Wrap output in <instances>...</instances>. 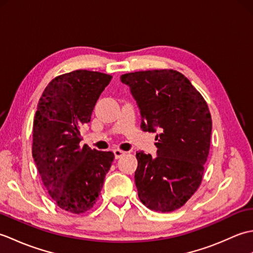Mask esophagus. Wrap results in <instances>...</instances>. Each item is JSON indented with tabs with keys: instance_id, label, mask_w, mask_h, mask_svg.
Instances as JSON below:
<instances>
[{
	"instance_id": "obj_1",
	"label": "esophagus",
	"mask_w": 253,
	"mask_h": 253,
	"mask_svg": "<svg viewBox=\"0 0 253 253\" xmlns=\"http://www.w3.org/2000/svg\"><path fill=\"white\" fill-rule=\"evenodd\" d=\"M114 155H115V159H120V158H122L123 155H125L126 154V152L125 151H122V150H120V149H115L114 151Z\"/></svg>"
}]
</instances>
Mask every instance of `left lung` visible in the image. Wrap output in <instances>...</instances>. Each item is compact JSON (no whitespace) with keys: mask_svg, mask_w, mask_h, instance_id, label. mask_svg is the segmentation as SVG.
I'll list each match as a JSON object with an SVG mask.
<instances>
[{"mask_svg":"<svg viewBox=\"0 0 253 253\" xmlns=\"http://www.w3.org/2000/svg\"><path fill=\"white\" fill-rule=\"evenodd\" d=\"M121 80L140 109L142 130L160 131L157 157L136 153L138 197L153 211H175L202 181L212 131L209 106L189 79L174 69L128 73Z\"/></svg>","mask_w":253,"mask_h":253,"instance_id":"1","label":"left lung"}]
</instances>
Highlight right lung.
Returning <instances> with one entry per match:
<instances>
[{
  "instance_id": "add662e5",
  "label": "right lung",
  "mask_w": 253,
  "mask_h": 253,
  "mask_svg": "<svg viewBox=\"0 0 253 253\" xmlns=\"http://www.w3.org/2000/svg\"><path fill=\"white\" fill-rule=\"evenodd\" d=\"M111 75L78 69L52 79L38 103L32 157L51 198L64 211L82 214L93 208L114 153L80 146V128Z\"/></svg>"
}]
</instances>
